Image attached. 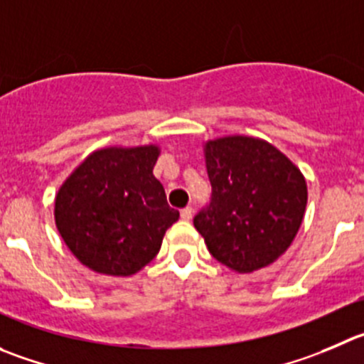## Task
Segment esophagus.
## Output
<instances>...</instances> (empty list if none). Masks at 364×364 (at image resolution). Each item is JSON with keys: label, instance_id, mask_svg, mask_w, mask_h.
Here are the masks:
<instances>
[{"label": "esophagus", "instance_id": "obj_1", "mask_svg": "<svg viewBox=\"0 0 364 364\" xmlns=\"http://www.w3.org/2000/svg\"><path fill=\"white\" fill-rule=\"evenodd\" d=\"M180 216H182V220L184 221H189L193 218V207H184V209L180 210Z\"/></svg>", "mask_w": 364, "mask_h": 364}]
</instances>
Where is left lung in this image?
<instances>
[{
    "mask_svg": "<svg viewBox=\"0 0 364 364\" xmlns=\"http://www.w3.org/2000/svg\"><path fill=\"white\" fill-rule=\"evenodd\" d=\"M210 202L193 223L210 255L240 273L272 264L302 225L307 186L275 146L245 136L205 144Z\"/></svg>",
    "mask_w": 364,
    "mask_h": 364,
    "instance_id": "8db88e82",
    "label": "left lung"
}]
</instances>
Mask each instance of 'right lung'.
<instances>
[{"label": "right lung", "mask_w": 364, "mask_h": 364, "mask_svg": "<svg viewBox=\"0 0 364 364\" xmlns=\"http://www.w3.org/2000/svg\"><path fill=\"white\" fill-rule=\"evenodd\" d=\"M157 146L105 148L89 155L55 200L62 240L87 268L132 275L161 250L178 220L154 176Z\"/></svg>", "instance_id": "right-lung-1"}]
</instances>
